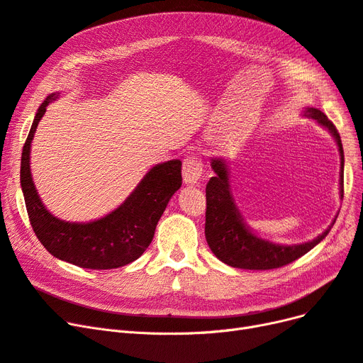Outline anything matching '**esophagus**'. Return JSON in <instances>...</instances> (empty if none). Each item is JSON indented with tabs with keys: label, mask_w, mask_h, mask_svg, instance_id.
Segmentation results:
<instances>
[{
	"label": "esophagus",
	"mask_w": 363,
	"mask_h": 363,
	"mask_svg": "<svg viewBox=\"0 0 363 363\" xmlns=\"http://www.w3.org/2000/svg\"><path fill=\"white\" fill-rule=\"evenodd\" d=\"M203 176V160L196 155L187 156L183 160V180L186 184H195Z\"/></svg>",
	"instance_id": "obj_1"
}]
</instances>
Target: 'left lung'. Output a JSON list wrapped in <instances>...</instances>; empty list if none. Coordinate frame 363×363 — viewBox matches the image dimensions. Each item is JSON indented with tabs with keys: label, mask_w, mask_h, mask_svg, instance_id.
<instances>
[{
	"label": "left lung",
	"mask_w": 363,
	"mask_h": 363,
	"mask_svg": "<svg viewBox=\"0 0 363 363\" xmlns=\"http://www.w3.org/2000/svg\"><path fill=\"white\" fill-rule=\"evenodd\" d=\"M305 116L317 120L321 126L326 128L340 147L341 155V198H344V150L341 136L335 124L326 117L324 112L315 108H306ZM211 168L216 172L206 187V240L213 252L222 262L231 267L246 270H269L290 264L294 259L301 258L312 247L318 245L330 231L328 228L314 240L284 246L259 239L243 223V219L235 207L230 192L228 168L220 159L211 160ZM335 223V220H333Z\"/></svg>",
	"instance_id": "8db88e82"
}]
</instances>
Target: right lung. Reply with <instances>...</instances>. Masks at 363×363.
<instances>
[{"label":"right lung","mask_w":363,"mask_h":363,"mask_svg":"<svg viewBox=\"0 0 363 363\" xmlns=\"http://www.w3.org/2000/svg\"><path fill=\"white\" fill-rule=\"evenodd\" d=\"M57 97L58 94L48 96L37 109L22 148L21 186L31 227L49 254L70 264L93 270L126 266L140 258L152 243L162 213L182 186V162L174 159L153 167L126 201L102 219L89 223L57 219L42 204L30 171V145L37 124L48 104Z\"/></svg>","instance_id":"obj_1"}]
</instances>
